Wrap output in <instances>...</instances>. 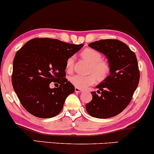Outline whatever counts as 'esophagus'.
Here are the masks:
<instances>
[{"instance_id":"34e87169","label":"esophagus","mask_w":154,"mask_h":154,"mask_svg":"<svg viewBox=\"0 0 154 154\" xmlns=\"http://www.w3.org/2000/svg\"><path fill=\"white\" fill-rule=\"evenodd\" d=\"M75 91L77 92V93H82L83 90L80 89V88H75Z\"/></svg>"}]
</instances>
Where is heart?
Wrapping results in <instances>:
<instances>
[{
  "label": "heart",
  "mask_w": 154,
  "mask_h": 154,
  "mask_svg": "<svg viewBox=\"0 0 154 154\" xmlns=\"http://www.w3.org/2000/svg\"><path fill=\"white\" fill-rule=\"evenodd\" d=\"M81 57L90 63L88 75H75L69 77L70 82L76 88L85 89L98 81H103L109 77L111 72V65L106 60L102 59V54L99 51L91 48L84 49L80 54ZM75 63V57L70 56L66 60V69L72 72Z\"/></svg>",
  "instance_id": "obj_1"
}]
</instances>
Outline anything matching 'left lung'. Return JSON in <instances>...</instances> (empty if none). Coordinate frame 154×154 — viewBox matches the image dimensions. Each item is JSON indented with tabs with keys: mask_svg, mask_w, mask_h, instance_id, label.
Instances as JSON below:
<instances>
[{
	"mask_svg": "<svg viewBox=\"0 0 154 154\" xmlns=\"http://www.w3.org/2000/svg\"><path fill=\"white\" fill-rule=\"evenodd\" d=\"M89 46L105 55L111 65L110 75L91 92L93 99L86 104L90 115L106 119L120 114L131 101L138 85L140 71L135 53L123 42L114 39L100 40Z\"/></svg>",
	"mask_w": 154,
	"mask_h": 154,
	"instance_id": "8db88e82",
	"label": "left lung"
}]
</instances>
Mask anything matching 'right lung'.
I'll use <instances>...</instances> for the list:
<instances>
[{
	"instance_id": "add662e5",
	"label": "right lung",
	"mask_w": 154,
	"mask_h": 154,
	"mask_svg": "<svg viewBox=\"0 0 154 154\" xmlns=\"http://www.w3.org/2000/svg\"><path fill=\"white\" fill-rule=\"evenodd\" d=\"M83 46L57 39L34 38L17 51L13 61L12 85L23 107L32 115L51 118L62 110L75 87L66 77V62ZM60 84L50 88L51 82Z\"/></svg>"
}]
</instances>
